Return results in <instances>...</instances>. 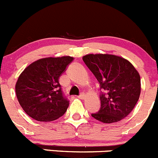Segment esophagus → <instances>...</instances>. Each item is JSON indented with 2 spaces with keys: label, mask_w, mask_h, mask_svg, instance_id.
<instances>
[{
  "label": "esophagus",
  "mask_w": 158,
  "mask_h": 158,
  "mask_svg": "<svg viewBox=\"0 0 158 158\" xmlns=\"http://www.w3.org/2000/svg\"><path fill=\"white\" fill-rule=\"evenodd\" d=\"M85 96H86V94L84 93H81V94L79 95L78 97H77V98H79V99H84V98H85Z\"/></svg>",
  "instance_id": "esophagus-1"
}]
</instances>
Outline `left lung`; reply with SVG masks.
Listing matches in <instances>:
<instances>
[{"instance_id": "1", "label": "left lung", "mask_w": 158, "mask_h": 158, "mask_svg": "<svg viewBox=\"0 0 158 158\" xmlns=\"http://www.w3.org/2000/svg\"><path fill=\"white\" fill-rule=\"evenodd\" d=\"M83 60L104 91L100 95L101 108L91 116L105 124L118 122L126 118L140 98L138 71L130 61L114 54H87Z\"/></svg>"}]
</instances>
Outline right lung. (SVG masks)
I'll return each instance as SVG.
<instances>
[{
    "instance_id": "add662e5",
    "label": "right lung",
    "mask_w": 158,
    "mask_h": 158,
    "mask_svg": "<svg viewBox=\"0 0 158 158\" xmlns=\"http://www.w3.org/2000/svg\"><path fill=\"white\" fill-rule=\"evenodd\" d=\"M74 60L70 56L45 57L27 66L15 85L20 105L38 121H51L66 112L69 101L64 97L59 77Z\"/></svg>"
}]
</instances>
